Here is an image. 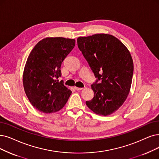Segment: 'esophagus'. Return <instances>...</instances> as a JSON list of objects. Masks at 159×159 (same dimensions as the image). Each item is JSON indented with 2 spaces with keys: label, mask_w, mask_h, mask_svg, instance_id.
I'll return each instance as SVG.
<instances>
[{
  "label": "esophagus",
  "mask_w": 159,
  "mask_h": 159,
  "mask_svg": "<svg viewBox=\"0 0 159 159\" xmlns=\"http://www.w3.org/2000/svg\"><path fill=\"white\" fill-rule=\"evenodd\" d=\"M74 89L76 91H81L84 89V88H80V87H74Z\"/></svg>",
  "instance_id": "obj_1"
}]
</instances>
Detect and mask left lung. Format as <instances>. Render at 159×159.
<instances>
[{
	"instance_id": "8db88e82",
	"label": "left lung",
	"mask_w": 159,
	"mask_h": 159,
	"mask_svg": "<svg viewBox=\"0 0 159 159\" xmlns=\"http://www.w3.org/2000/svg\"><path fill=\"white\" fill-rule=\"evenodd\" d=\"M77 42L97 78L91 85L94 97L86 101V105L98 115H111L123 105L130 90L134 70L130 53L116 37L108 34L81 36Z\"/></svg>"
}]
</instances>
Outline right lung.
I'll list each match as a JSON object with an SVG mask.
<instances>
[{
	"label": "right lung",
	"mask_w": 159,
	"mask_h": 159,
	"mask_svg": "<svg viewBox=\"0 0 159 159\" xmlns=\"http://www.w3.org/2000/svg\"><path fill=\"white\" fill-rule=\"evenodd\" d=\"M75 40L48 37L36 43L30 53L23 74L24 90L33 106L45 113L65 106L72 91L61 77L62 61L75 46Z\"/></svg>",
	"instance_id": "add662e5"
}]
</instances>
